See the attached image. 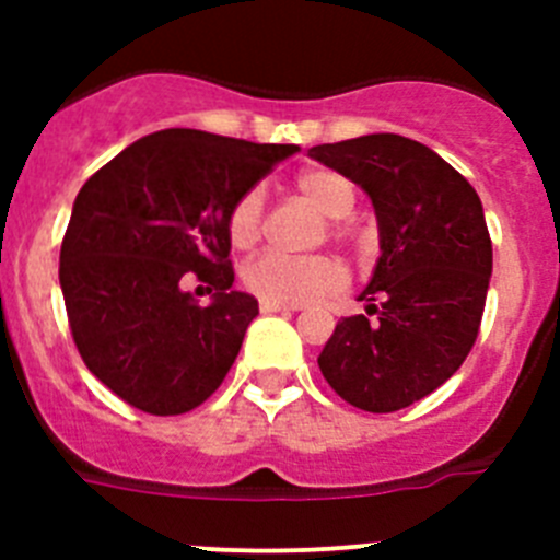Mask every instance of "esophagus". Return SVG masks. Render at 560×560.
<instances>
[{
    "mask_svg": "<svg viewBox=\"0 0 560 560\" xmlns=\"http://www.w3.org/2000/svg\"><path fill=\"white\" fill-rule=\"evenodd\" d=\"M260 311H264V314H291V311H296V305H283V303H269V300H260Z\"/></svg>",
    "mask_w": 560,
    "mask_h": 560,
    "instance_id": "1",
    "label": "esophagus"
}]
</instances>
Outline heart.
Instances as JSON below:
<instances>
[{"label":"heart","instance_id":"obj_1","mask_svg":"<svg viewBox=\"0 0 560 560\" xmlns=\"http://www.w3.org/2000/svg\"><path fill=\"white\" fill-rule=\"evenodd\" d=\"M296 190L311 201L325 219H348L355 207V187L348 176L328 171V167H311L296 176ZM266 199L260 187L246 190L232 205L226 232L237 249H252L264 235ZM334 235L345 237L348 230L341 221H334ZM244 283L260 300L283 305H305L319 296L336 294L348 283L345 266L330 255H285V252H264L249 260L244 269Z\"/></svg>","mask_w":560,"mask_h":560}]
</instances>
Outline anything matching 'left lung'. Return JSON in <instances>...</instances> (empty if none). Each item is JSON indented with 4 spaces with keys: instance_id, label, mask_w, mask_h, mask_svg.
Listing matches in <instances>:
<instances>
[{
    "instance_id": "8db88e82",
    "label": "left lung",
    "mask_w": 560,
    "mask_h": 560,
    "mask_svg": "<svg viewBox=\"0 0 560 560\" xmlns=\"http://www.w3.org/2000/svg\"><path fill=\"white\" fill-rule=\"evenodd\" d=\"M316 162L368 192L381 257L319 353L334 393L364 412H398L446 384L471 353L491 283L482 201L432 148L400 133L314 145Z\"/></svg>"
}]
</instances>
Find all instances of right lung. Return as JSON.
Segmentation results:
<instances>
[{
  "instance_id": "1",
  "label": "right lung",
  "mask_w": 560,
  "mask_h": 560,
  "mask_svg": "<svg viewBox=\"0 0 560 560\" xmlns=\"http://www.w3.org/2000/svg\"><path fill=\"white\" fill-rule=\"evenodd\" d=\"M294 151L167 128L81 187L58 280L78 353L126 404L182 415L221 387L257 316L255 296L232 289L226 219ZM190 279L208 285L210 306L186 291Z\"/></svg>"
}]
</instances>
